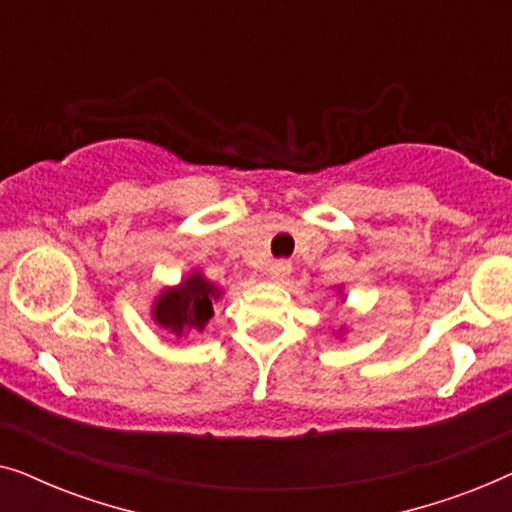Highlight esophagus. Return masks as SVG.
Masks as SVG:
<instances>
[{
  "label": "esophagus",
  "mask_w": 512,
  "mask_h": 512,
  "mask_svg": "<svg viewBox=\"0 0 512 512\" xmlns=\"http://www.w3.org/2000/svg\"><path fill=\"white\" fill-rule=\"evenodd\" d=\"M270 277L277 279V282H282V279L289 277L291 272V261H286V258H279V261H272L270 263Z\"/></svg>",
  "instance_id": "1"
}]
</instances>
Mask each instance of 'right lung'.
<instances>
[{
    "label": "right lung",
    "mask_w": 512,
    "mask_h": 512,
    "mask_svg": "<svg viewBox=\"0 0 512 512\" xmlns=\"http://www.w3.org/2000/svg\"><path fill=\"white\" fill-rule=\"evenodd\" d=\"M221 291L212 282H207L200 272L186 277L177 289L165 291L153 305V319L167 331L177 335L202 331L212 319L214 300H219Z\"/></svg>",
    "instance_id": "1"
}]
</instances>
